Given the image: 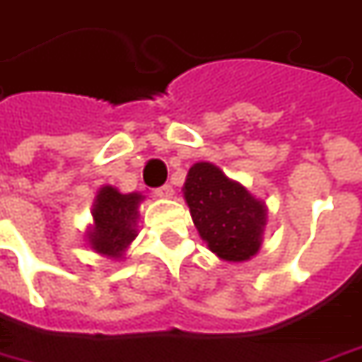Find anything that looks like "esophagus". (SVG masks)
Instances as JSON below:
<instances>
[{"mask_svg":"<svg viewBox=\"0 0 362 362\" xmlns=\"http://www.w3.org/2000/svg\"><path fill=\"white\" fill-rule=\"evenodd\" d=\"M154 196H156V198H172V196H174V190H172L170 184H164V186L154 190Z\"/></svg>","mask_w":362,"mask_h":362,"instance_id":"1","label":"esophagus"}]
</instances>
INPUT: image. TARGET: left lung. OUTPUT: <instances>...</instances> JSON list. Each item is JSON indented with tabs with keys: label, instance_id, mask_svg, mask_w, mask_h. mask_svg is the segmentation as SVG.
<instances>
[{
	"label": "left lung",
	"instance_id": "obj_1",
	"mask_svg": "<svg viewBox=\"0 0 362 362\" xmlns=\"http://www.w3.org/2000/svg\"><path fill=\"white\" fill-rule=\"evenodd\" d=\"M184 200L208 250L223 262H247L259 252L267 206L212 162H196L184 182Z\"/></svg>",
	"mask_w": 362,
	"mask_h": 362
}]
</instances>
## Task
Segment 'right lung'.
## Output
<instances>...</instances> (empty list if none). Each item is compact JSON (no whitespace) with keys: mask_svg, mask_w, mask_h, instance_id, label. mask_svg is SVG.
Wrapping results in <instances>:
<instances>
[{"mask_svg":"<svg viewBox=\"0 0 362 362\" xmlns=\"http://www.w3.org/2000/svg\"><path fill=\"white\" fill-rule=\"evenodd\" d=\"M144 196L139 192L120 194L115 186H103L93 204V223L87 230L88 245L110 259H124L136 238L139 206Z\"/></svg>","mask_w":362,"mask_h":362,"instance_id":"1","label":"right lung"}]
</instances>
